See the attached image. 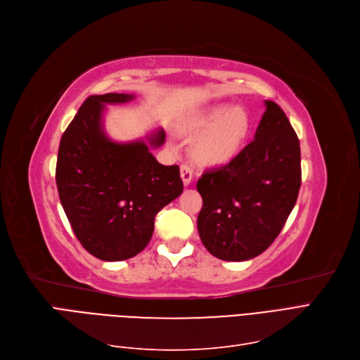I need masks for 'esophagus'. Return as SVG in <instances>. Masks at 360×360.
I'll return each mask as SVG.
<instances>
[{
  "mask_svg": "<svg viewBox=\"0 0 360 360\" xmlns=\"http://www.w3.org/2000/svg\"><path fill=\"white\" fill-rule=\"evenodd\" d=\"M181 178L184 181L185 187H188L193 181V167L188 163H184L181 165Z\"/></svg>",
  "mask_w": 360,
  "mask_h": 360,
  "instance_id": "34e87169",
  "label": "esophagus"
}]
</instances>
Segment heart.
Here are the masks:
<instances>
[{
  "instance_id": "obj_1",
  "label": "heart",
  "mask_w": 360,
  "mask_h": 360,
  "mask_svg": "<svg viewBox=\"0 0 360 360\" xmlns=\"http://www.w3.org/2000/svg\"><path fill=\"white\" fill-rule=\"evenodd\" d=\"M191 135L205 131L195 145V158L205 165H222L240 150L248 133L249 117L233 105H218L197 117L187 127Z\"/></svg>"
}]
</instances>
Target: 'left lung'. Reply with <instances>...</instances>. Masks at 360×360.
Instances as JSON below:
<instances>
[{
  "label": "left lung",
  "instance_id": "1",
  "mask_svg": "<svg viewBox=\"0 0 360 360\" xmlns=\"http://www.w3.org/2000/svg\"><path fill=\"white\" fill-rule=\"evenodd\" d=\"M300 187L298 136L281 106L265 101L255 139L229 165L206 170L197 181L202 243L224 261L258 257L282 231Z\"/></svg>",
  "mask_w": 360,
  "mask_h": 360
}]
</instances>
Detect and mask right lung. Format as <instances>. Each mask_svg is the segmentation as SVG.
Returning a JSON list of instances; mask_svg holds the SVG:
<instances>
[{
	"instance_id": "1",
	"label": "right lung",
	"mask_w": 360,
	"mask_h": 360,
	"mask_svg": "<svg viewBox=\"0 0 360 360\" xmlns=\"http://www.w3.org/2000/svg\"><path fill=\"white\" fill-rule=\"evenodd\" d=\"M133 95L89 96L63 131L56 185L62 207L83 248L102 261H123L150 243L155 215L182 194L179 167L160 165L151 146L165 143L158 129L145 142H114L103 130L105 105Z\"/></svg>"
}]
</instances>
